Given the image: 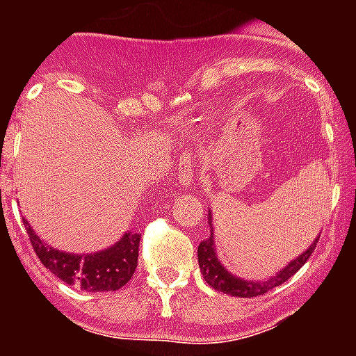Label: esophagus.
<instances>
[{
	"mask_svg": "<svg viewBox=\"0 0 356 356\" xmlns=\"http://www.w3.org/2000/svg\"><path fill=\"white\" fill-rule=\"evenodd\" d=\"M192 179H194V173H192L190 166H183L179 170V181H181V184L190 186V184H192Z\"/></svg>",
	"mask_w": 356,
	"mask_h": 356,
	"instance_id": "34e87169",
	"label": "esophagus"
}]
</instances>
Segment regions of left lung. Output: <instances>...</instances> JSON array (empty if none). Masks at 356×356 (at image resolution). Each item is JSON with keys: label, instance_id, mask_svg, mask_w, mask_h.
Instances as JSON below:
<instances>
[{"label": "left lung", "instance_id": "obj_1", "mask_svg": "<svg viewBox=\"0 0 356 356\" xmlns=\"http://www.w3.org/2000/svg\"><path fill=\"white\" fill-rule=\"evenodd\" d=\"M211 218L209 216V223H211ZM316 243H318V238L314 240V243L310 245L305 253H301L296 260H292L286 268H282L275 277H270L268 281H243V279H238V277L231 275L218 260L216 253H214V242H212V236L205 242L200 243L197 248V262H200V268L203 271V277L205 281L211 284L214 290L223 293H229V296H236V298H257V296H262L268 290H271L273 286H279L284 281H288L290 277L303 268V264L309 260V257L314 253Z\"/></svg>", "mask_w": 356, "mask_h": 356}]
</instances>
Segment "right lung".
I'll list each match as a JSON object with an SVG mask.
<instances>
[{
    "label": "right lung",
    "mask_w": 356,
    "mask_h": 356,
    "mask_svg": "<svg viewBox=\"0 0 356 356\" xmlns=\"http://www.w3.org/2000/svg\"><path fill=\"white\" fill-rule=\"evenodd\" d=\"M31 245L40 262L66 284L81 286L86 292H114L125 286L138 264L140 234L127 233L113 248L94 254H70L47 245L24 223Z\"/></svg>",
    "instance_id": "add662e5"
}]
</instances>
